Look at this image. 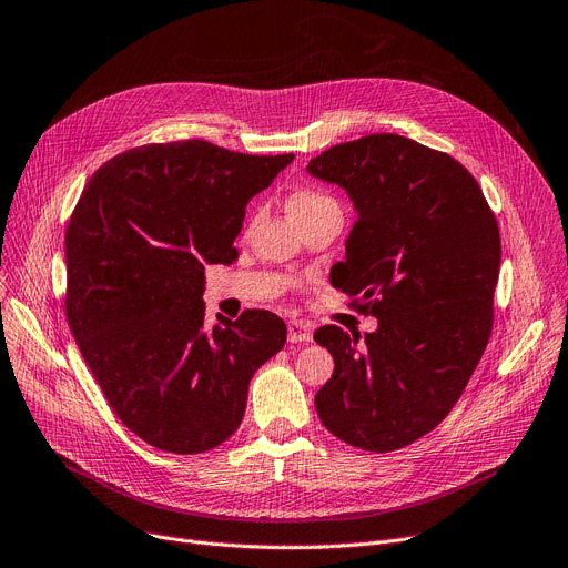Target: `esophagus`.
Wrapping results in <instances>:
<instances>
[{"label":"esophagus","instance_id":"34e87169","mask_svg":"<svg viewBox=\"0 0 568 568\" xmlns=\"http://www.w3.org/2000/svg\"><path fill=\"white\" fill-rule=\"evenodd\" d=\"M286 331H288V343H296V345L312 343V326L307 322L293 320L286 324Z\"/></svg>","mask_w":568,"mask_h":568}]
</instances>
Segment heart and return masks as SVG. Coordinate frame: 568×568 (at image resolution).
I'll list each match as a JSON object with an SVG mask.
<instances>
[{"instance_id": "1", "label": "heart", "mask_w": 568, "mask_h": 568, "mask_svg": "<svg viewBox=\"0 0 568 568\" xmlns=\"http://www.w3.org/2000/svg\"><path fill=\"white\" fill-rule=\"evenodd\" d=\"M326 205H335V200L322 191H312V189H303L296 191L288 197V210L291 214H303V212H312V210H320Z\"/></svg>"}]
</instances>
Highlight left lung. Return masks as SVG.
<instances>
[{
  "label": "left lung",
  "instance_id": "1",
  "mask_svg": "<svg viewBox=\"0 0 568 568\" xmlns=\"http://www.w3.org/2000/svg\"><path fill=\"white\" fill-rule=\"evenodd\" d=\"M307 172L354 202L347 258L331 284L377 316L363 343L339 326L314 333L335 358L316 413L339 440L394 452L447 417L489 343L498 223L459 161L400 134L331 146Z\"/></svg>",
  "mask_w": 568,
  "mask_h": 568
}]
</instances>
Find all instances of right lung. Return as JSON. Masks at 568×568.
Instances as JSON below:
<instances>
[{"label":"right lung","instance_id":"add662e5","mask_svg":"<svg viewBox=\"0 0 568 568\" xmlns=\"http://www.w3.org/2000/svg\"><path fill=\"white\" fill-rule=\"evenodd\" d=\"M293 153L205 140L144 144L106 161L67 225L64 312L119 419L149 445L197 455L229 440L252 375L286 343L267 310L205 326V263H233L244 207Z\"/></svg>","mask_w":568,"mask_h":568}]
</instances>
